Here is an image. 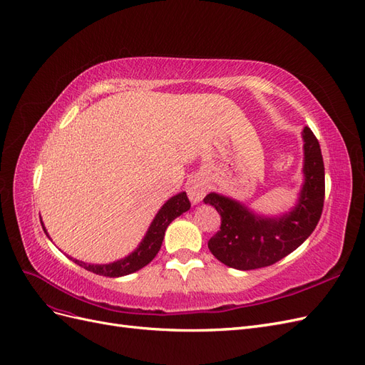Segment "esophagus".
<instances>
[{"label":"esophagus","instance_id":"1","mask_svg":"<svg viewBox=\"0 0 365 365\" xmlns=\"http://www.w3.org/2000/svg\"><path fill=\"white\" fill-rule=\"evenodd\" d=\"M185 190H187V195H189V200L192 201V204L196 205L204 200L205 192H207V184L204 180L200 178V176H193V178L187 182Z\"/></svg>","mask_w":365,"mask_h":365}]
</instances>
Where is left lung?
<instances>
[{
  "instance_id": "1",
  "label": "left lung",
  "mask_w": 365,
  "mask_h": 365,
  "mask_svg": "<svg viewBox=\"0 0 365 365\" xmlns=\"http://www.w3.org/2000/svg\"><path fill=\"white\" fill-rule=\"evenodd\" d=\"M302 138L303 184L289 212L268 216L216 192L204 197L222 219L220 230L208 240V248L227 267L240 271L269 267L312 235L324 204V163L319 143L307 126L302 130Z\"/></svg>"
}]
</instances>
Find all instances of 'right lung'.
<instances>
[{
    "label": "right lung",
    "instance_id": "obj_1",
    "mask_svg": "<svg viewBox=\"0 0 365 365\" xmlns=\"http://www.w3.org/2000/svg\"><path fill=\"white\" fill-rule=\"evenodd\" d=\"M187 210H190V201H189V197H187L185 192H181L178 195L172 196L170 200L165 201L163 204V207L158 210V213L155 215V217H153L145 237L141 239L138 247L123 259H118L111 263L98 264V263H85L82 260L73 259L70 256L68 257L74 263L79 264V267L85 268L86 271H91L98 275H105V277H123V275H128V274H132V272L141 269L143 267H146L148 263H150L153 260V257L157 256L160 248H161L164 233H165V230H168L169 224L173 219L185 213ZM41 224H42L43 231H46V235L48 236L42 220H41ZM48 239H50V236H48Z\"/></svg>",
    "mask_w": 365,
    "mask_h": 365
}]
</instances>
